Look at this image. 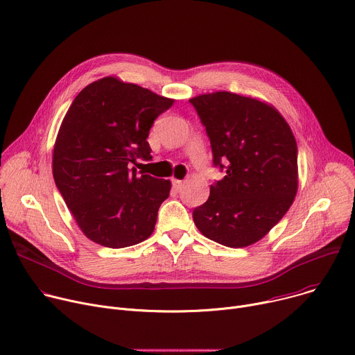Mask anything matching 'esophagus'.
I'll list each match as a JSON object with an SVG mask.
<instances>
[{
  "instance_id": "34e87169",
  "label": "esophagus",
  "mask_w": 355,
  "mask_h": 355,
  "mask_svg": "<svg viewBox=\"0 0 355 355\" xmlns=\"http://www.w3.org/2000/svg\"><path fill=\"white\" fill-rule=\"evenodd\" d=\"M184 187V182L181 180H177V178H173V188L175 191H181V188Z\"/></svg>"
}]
</instances>
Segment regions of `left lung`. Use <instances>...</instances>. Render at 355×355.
Returning <instances> with one entry per match:
<instances>
[{
    "mask_svg": "<svg viewBox=\"0 0 355 355\" xmlns=\"http://www.w3.org/2000/svg\"><path fill=\"white\" fill-rule=\"evenodd\" d=\"M205 125L214 166L225 177L192 212L200 232L223 246L261 241L283 218L297 192V144L270 105L231 92L189 99Z\"/></svg>",
    "mask_w": 355,
    "mask_h": 355,
    "instance_id": "8db88e82",
    "label": "left lung"
}]
</instances>
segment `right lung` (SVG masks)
<instances>
[{
  "label": "right lung",
  "mask_w": 355,
  "mask_h": 355,
  "mask_svg": "<svg viewBox=\"0 0 355 355\" xmlns=\"http://www.w3.org/2000/svg\"><path fill=\"white\" fill-rule=\"evenodd\" d=\"M173 103L139 85L107 76L87 85L63 117L53 146V178L90 241L119 249L153 234L171 181L137 177L128 164L151 159L148 132Z\"/></svg>",
  "instance_id": "1"
}]
</instances>
